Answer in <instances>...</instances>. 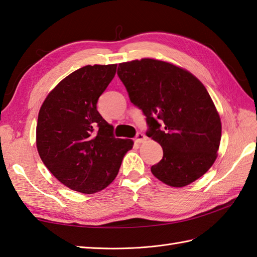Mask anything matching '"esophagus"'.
<instances>
[{
	"instance_id": "obj_1",
	"label": "esophagus",
	"mask_w": 257,
	"mask_h": 257,
	"mask_svg": "<svg viewBox=\"0 0 257 257\" xmlns=\"http://www.w3.org/2000/svg\"><path fill=\"white\" fill-rule=\"evenodd\" d=\"M147 139V137L146 136L144 135V134H141V133H138L137 135H136V137H135V141L137 144H141V143H144V141Z\"/></svg>"
}]
</instances>
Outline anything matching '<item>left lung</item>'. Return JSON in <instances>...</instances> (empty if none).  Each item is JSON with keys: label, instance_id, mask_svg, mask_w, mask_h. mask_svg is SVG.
<instances>
[{"label": "left lung", "instance_id": "8db88e82", "mask_svg": "<svg viewBox=\"0 0 257 257\" xmlns=\"http://www.w3.org/2000/svg\"><path fill=\"white\" fill-rule=\"evenodd\" d=\"M117 74L146 116V135L163 149L152 174L177 188L203 176L216 159L222 132L203 84L188 70L151 58L119 64Z\"/></svg>", "mask_w": 257, "mask_h": 257}]
</instances>
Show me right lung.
Instances as JSON below:
<instances>
[{
	"label": "right lung",
	"instance_id": "add662e5",
	"mask_svg": "<svg viewBox=\"0 0 257 257\" xmlns=\"http://www.w3.org/2000/svg\"><path fill=\"white\" fill-rule=\"evenodd\" d=\"M117 65H87L64 78L38 112L36 146L42 161L58 181L91 194L117 177L134 141L113 136L97 102L116 74Z\"/></svg>",
	"mask_w": 257,
	"mask_h": 257
}]
</instances>
